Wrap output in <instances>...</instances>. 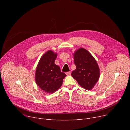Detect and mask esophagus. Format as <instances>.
Listing matches in <instances>:
<instances>
[{
    "instance_id": "obj_1",
    "label": "esophagus",
    "mask_w": 130,
    "mask_h": 130,
    "mask_svg": "<svg viewBox=\"0 0 130 130\" xmlns=\"http://www.w3.org/2000/svg\"><path fill=\"white\" fill-rule=\"evenodd\" d=\"M66 74L67 76H70V74H71V71H68V72H66Z\"/></svg>"
}]
</instances>
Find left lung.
Listing matches in <instances>:
<instances>
[{
    "label": "left lung",
    "instance_id": "8db88e82",
    "mask_svg": "<svg viewBox=\"0 0 130 130\" xmlns=\"http://www.w3.org/2000/svg\"><path fill=\"white\" fill-rule=\"evenodd\" d=\"M76 66L71 76L86 90H91L99 80L100 69L93 56L85 49L80 48L73 53Z\"/></svg>",
    "mask_w": 130,
    "mask_h": 130
}]
</instances>
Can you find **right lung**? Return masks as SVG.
Here are the masks:
<instances>
[{
  "instance_id": "obj_1",
  "label": "right lung",
  "mask_w": 130,
  "mask_h": 130,
  "mask_svg": "<svg viewBox=\"0 0 130 130\" xmlns=\"http://www.w3.org/2000/svg\"><path fill=\"white\" fill-rule=\"evenodd\" d=\"M57 53L48 50L41 58L37 65L35 80L42 90L48 94H52L59 89L63 83L66 74L61 71L59 66L54 62Z\"/></svg>"
}]
</instances>
